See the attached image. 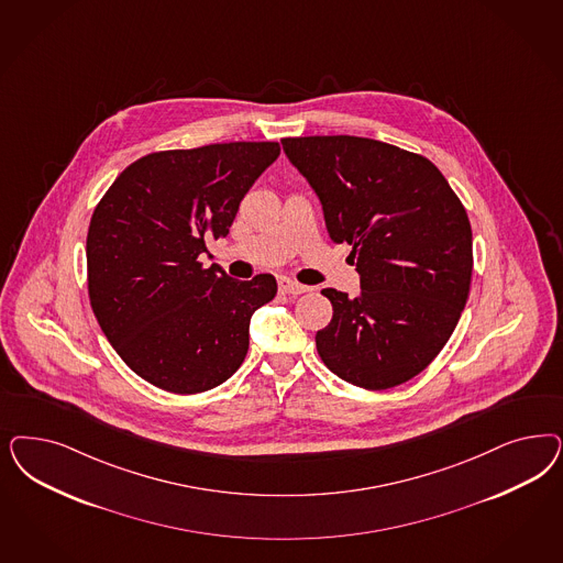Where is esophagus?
Here are the masks:
<instances>
[{
	"label": "esophagus",
	"instance_id": "34e87169",
	"mask_svg": "<svg viewBox=\"0 0 563 563\" xmlns=\"http://www.w3.org/2000/svg\"><path fill=\"white\" fill-rule=\"evenodd\" d=\"M277 286H279V291H284V294H305V291H309L307 286H302V284H298V282H294L290 277H286V275H282L279 279H277Z\"/></svg>",
	"mask_w": 563,
	"mask_h": 563
}]
</instances>
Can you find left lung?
<instances>
[{
	"label": "left lung",
	"instance_id": "left-lung-1",
	"mask_svg": "<svg viewBox=\"0 0 563 563\" xmlns=\"http://www.w3.org/2000/svg\"><path fill=\"white\" fill-rule=\"evenodd\" d=\"M323 205L327 232L352 244L361 294L321 291L333 307L317 331L331 373L382 391L417 377L466 307L472 230L464 205L427 157L361 136L282 139Z\"/></svg>",
	"mask_w": 563,
	"mask_h": 563
}]
</instances>
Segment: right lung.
Here are the masks:
<instances>
[{
    "mask_svg": "<svg viewBox=\"0 0 563 563\" xmlns=\"http://www.w3.org/2000/svg\"><path fill=\"white\" fill-rule=\"evenodd\" d=\"M277 143H219L151 153L109 186L87 234L92 312L145 382L180 396L228 382L249 352L254 310L277 294L205 269L207 240L228 236L240 200L277 159Z\"/></svg>",
    "mask_w": 563,
    "mask_h": 563,
    "instance_id": "right-lung-1",
    "label": "right lung"
}]
</instances>
